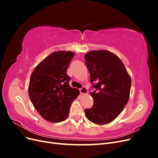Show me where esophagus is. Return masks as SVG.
I'll list each match as a JSON object with an SVG mask.
<instances>
[{
	"label": "esophagus",
	"instance_id": "esophagus-1",
	"mask_svg": "<svg viewBox=\"0 0 158 158\" xmlns=\"http://www.w3.org/2000/svg\"><path fill=\"white\" fill-rule=\"evenodd\" d=\"M80 92L81 94H88V89L85 87H83L82 88L80 89Z\"/></svg>",
	"mask_w": 158,
	"mask_h": 158
}]
</instances>
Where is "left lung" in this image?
<instances>
[{
	"mask_svg": "<svg viewBox=\"0 0 158 158\" xmlns=\"http://www.w3.org/2000/svg\"><path fill=\"white\" fill-rule=\"evenodd\" d=\"M84 58L91 83H95V90L89 94L93 107L85 109V117L97 125H106L114 121L127 105L131 76L121 60L109 51H91Z\"/></svg>",
	"mask_w": 158,
	"mask_h": 158,
	"instance_id": "8db88e82",
	"label": "left lung"
}]
</instances>
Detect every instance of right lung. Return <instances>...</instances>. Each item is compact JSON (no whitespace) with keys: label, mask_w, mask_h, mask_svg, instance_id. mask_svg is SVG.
<instances>
[{"label":"right lung","mask_w":158,"mask_h":158,"mask_svg":"<svg viewBox=\"0 0 158 158\" xmlns=\"http://www.w3.org/2000/svg\"><path fill=\"white\" fill-rule=\"evenodd\" d=\"M75 52L55 51L43 60L32 72L28 93L33 106L46 121L59 123L68 117L71 103L80 91L70 86L66 74Z\"/></svg>","instance_id":"right-lung-1"}]
</instances>
